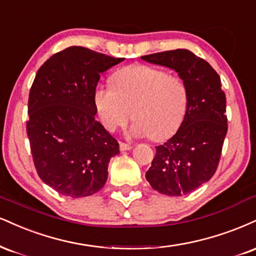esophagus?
Returning <instances> with one entry per match:
<instances>
[{
	"label": "esophagus",
	"mask_w": 256,
	"mask_h": 256,
	"mask_svg": "<svg viewBox=\"0 0 256 256\" xmlns=\"http://www.w3.org/2000/svg\"><path fill=\"white\" fill-rule=\"evenodd\" d=\"M119 149H120V152H126V150H131L132 146L131 144H126V143H122V142H120Z\"/></svg>",
	"instance_id": "34e87169"
}]
</instances>
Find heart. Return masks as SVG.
<instances>
[{"mask_svg": "<svg viewBox=\"0 0 256 256\" xmlns=\"http://www.w3.org/2000/svg\"><path fill=\"white\" fill-rule=\"evenodd\" d=\"M112 86L94 90V104L104 128L113 132L128 120L134 137L164 140L182 125L188 108V89L184 80L158 68L134 64L119 70Z\"/></svg>", "mask_w": 256, "mask_h": 256, "instance_id": "b5f03b06", "label": "heart"}]
</instances>
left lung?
Returning <instances> with one entry per match:
<instances>
[{
    "label": "left lung",
    "instance_id": "8db88e82",
    "mask_svg": "<svg viewBox=\"0 0 256 256\" xmlns=\"http://www.w3.org/2000/svg\"><path fill=\"white\" fill-rule=\"evenodd\" d=\"M152 64L178 72L188 89L182 125L156 155L146 178L162 194H188L214 176L228 131L226 98L220 78L208 62L186 48L142 56Z\"/></svg>",
    "mask_w": 256,
    "mask_h": 256
}]
</instances>
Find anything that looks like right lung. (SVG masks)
Returning <instances> with one entry per match:
<instances>
[{
    "instance_id": "1",
    "label": "right lung",
    "mask_w": 256,
    "mask_h": 256,
    "mask_svg": "<svg viewBox=\"0 0 256 256\" xmlns=\"http://www.w3.org/2000/svg\"><path fill=\"white\" fill-rule=\"evenodd\" d=\"M122 60L72 46L51 56L36 72L27 134L39 178L62 196L83 198L106 184L119 144L95 120L94 90L101 74Z\"/></svg>"
}]
</instances>
